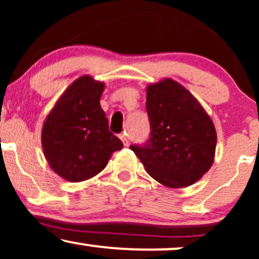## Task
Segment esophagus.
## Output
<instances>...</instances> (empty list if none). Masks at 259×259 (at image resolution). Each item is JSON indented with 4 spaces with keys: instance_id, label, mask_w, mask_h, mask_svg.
Returning a JSON list of instances; mask_svg holds the SVG:
<instances>
[{
    "instance_id": "esophagus-1",
    "label": "esophagus",
    "mask_w": 259,
    "mask_h": 259,
    "mask_svg": "<svg viewBox=\"0 0 259 259\" xmlns=\"http://www.w3.org/2000/svg\"><path fill=\"white\" fill-rule=\"evenodd\" d=\"M119 139L121 140V142H123V144H124V146H125V147L129 146V141H127V138H126L125 134H120Z\"/></svg>"
}]
</instances>
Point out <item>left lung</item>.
<instances>
[{
    "label": "left lung",
    "instance_id": "1",
    "mask_svg": "<svg viewBox=\"0 0 259 259\" xmlns=\"http://www.w3.org/2000/svg\"><path fill=\"white\" fill-rule=\"evenodd\" d=\"M151 136L145 146H130L146 171L162 185L195 184L214 162V124L194 95L173 79L146 88Z\"/></svg>",
    "mask_w": 259,
    "mask_h": 259
}]
</instances>
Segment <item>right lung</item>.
Returning a JSON list of instances; mask_svg holds the SVG:
<instances>
[{"instance_id":"right-lung-1","label":"right lung","mask_w":259,"mask_h":259,"mask_svg":"<svg viewBox=\"0 0 259 259\" xmlns=\"http://www.w3.org/2000/svg\"><path fill=\"white\" fill-rule=\"evenodd\" d=\"M105 84L82 75L67 88L41 132L45 158L64 180L79 183L102 171L123 144L108 130L100 99Z\"/></svg>"}]
</instances>
